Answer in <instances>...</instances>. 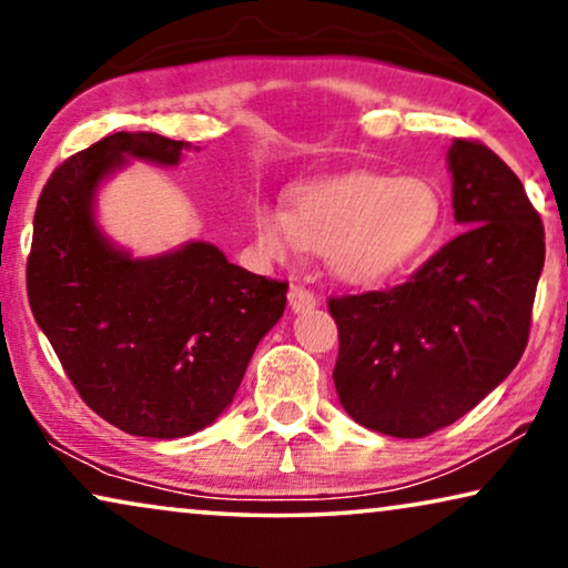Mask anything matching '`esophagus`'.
Listing matches in <instances>:
<instances>
[{
	"mask_svg": "<svg viewBox=\"0 0 568 568\" xmlns=\"http://www.w3.org/2000/svg\"><path fill=\"white\" fill-rule=\"evenodd\" d=\"M287 303H291V308L295 311V314H303V311L316 308L318 298L314 295V291H308L303 283H293L291 291H287Z\"/></svg>",
	"mask_w": 568,
	"mask_h": 568,
	"instance_id": "obj_1",
	"label": "esophagus"
}]
</instances>
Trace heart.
<instances>
[{"instance_id":"obj_1","label":"heart","mask_w":568,"mask_h":568,"mask_svg":"<svg viewBox=\"0 0 568 568\" xmlns=\"http://www.w3.org/2000/svg\"><path fill=\"white\" fill-rule=\"evenodd\" d=\"M445 219L440 187L425 174L355 172L303 185L281 205L252 207L254 236L273 260L322 252L347 283H378L433 250Z\"/></svg>"}]
</instances>
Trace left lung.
I'll list each match as a JSON object with an SVG mask.
<instances>
[{
	"mask_svg": "<svg viewBox=\"0 0 568 568\" xmlns=\"http://www.w3.org/2000/svg\"><path fill=\"white\" fill-rule=\"evenodd\" d=\"M447 162L466 231L406 283L326 301L339 332L332 375L342 406L404 440L453 425L513 373L546 260L540 215L489 146L455 139Z\"/></svg>",
	"mask_w": 568,
	"mask_h": 568,
	"instance_id": "1",
	"label": "left lung"
}]
</instances>
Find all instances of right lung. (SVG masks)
Masks as SVG:
<instances>
[{
	"instance_id": "right-lung-1",
	"label": "right lung",
	"mask_w": 568,
	"mask_h": 568,
	"mask_svg": "<svg viewBox=\"0 0 568 568\" xmlns=\"http://www.w3.org/2000/svg\"><path fill=\"white\" fill-rule=\"evenodd\" d=\"M185 141L113 133L77 151L38 197L28 301L82 402L128 435H193L234 398L257 342L285 308V281L193 242L131 260L92 221L100 180L125 156L178 164Z\"/></svg>"
}]
</instances>
